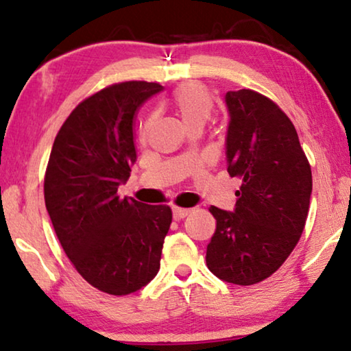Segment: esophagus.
<instances>
[{
  "instance_id": "1",
  "label": "esophagus",
  "mask_w": 351,
  "mask_h": 351,
  "mask_svg": "<svg viewBox=\"0 0 351 351\" xmlns=\"http://www.w3.org/2000/svg\"><path fill=\"white\" fill-rule=\"evenodd\" d=\"M189 213H191V209H187V208L173 206V217L176 219V221H180V219H184Z\"/></svg>"
}]
</instances>
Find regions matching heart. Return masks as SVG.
Listing matches in <instances>:
<instances>
[{"label":"heart","instance_id":"obj_1","mask_svg":"<svg viewBox=\"0 0 351 351\" xmlns=\"http://www.w3.org/2000/svg\"><path fill=\"white\" fill-rule=\"evenodd\" d=\"M171 102H173V107L187 128H192V125H202L203 128L214 112L211 93L202 83L197 82H186L181 86H178L173 96H171ZM149 124L151 118L143 123V132L149 128Z\"/></svg>","mask_w":351,"mask_h":351}]
</instances>
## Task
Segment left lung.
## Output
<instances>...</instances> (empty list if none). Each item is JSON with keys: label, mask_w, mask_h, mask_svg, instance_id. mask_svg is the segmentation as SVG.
<instances>
[{"label": "left lung", "mask_w": 351, "mask_h": 351, "mask_svg": "<svg viewBox=\"0 0 351 351\" xmlns=\"http://www.w3.org/2000/svg\"><path fill=\"white\" fill-rule=\"evenodd\" d=\"M228 175L243 181L234 213L216 206L206 265L219 279L254 285L289 258L306 226L312 171L290 118L254 90L228 91Z\"/></svg>", "instance_id": "obj_1"}]
</instances>
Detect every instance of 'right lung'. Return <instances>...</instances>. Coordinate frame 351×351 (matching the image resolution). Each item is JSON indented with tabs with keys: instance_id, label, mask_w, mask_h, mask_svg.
<instances>
[{
	"instance_id": "add662e5",
	"label": "right lung",
	"mask_w": 351,
	"mask_h": 351,
	"mask_svg": "<svg viewBox=\"0 0 351 351\" xmlns=\"http://www.w3.org/2000/svg\"><path fill=\"white\" fill-rule=\"evenodd\" d=\"M159 91L160 83L130 80L91 94L62 123L47 164L45 206L67 258L113 296L154 279L171 223L170 206L118 195L137 160L135 114Z\"/></svg>"
}]
</instances>
